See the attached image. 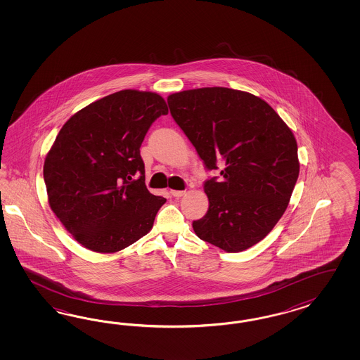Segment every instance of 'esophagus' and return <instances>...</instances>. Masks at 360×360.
<instances>
[{
    "label": "esophagus",
    "instance_id": "esophagus-1",
    "mask_svg": "<svg viewBox=\"0 0 360 360\" xmlns=\"http://www.w3.org/2000/svg\"><path fill=\"white\" fill-rule=\"evenodd\" d=\"M186 191H184V190H172L170 191V194L172 195L175 196V198H179V196H184L185 195Z\"/></svg>",
    "mask_w": 360,
    "mask_h": 360
}]
</instances>
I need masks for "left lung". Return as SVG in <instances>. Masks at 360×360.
Masks as SVG:
<instances>
[{"instance_id":"1","label":"left lung","mask_w":360,"mask_h":360,"mask_svg":"<svg viewBox=\"0 0 360 360\" xmlns=\"http://www.w3.org/2000/svg\"><path fill=\"white\" fill-rule=\"evenodd\" d=\"M170 113L207 170V214L193 221L199 239L226 252L245 251L264 239L289 205L300 162L293 131L252 94L226 87L176 92Z\"/></svg>"}]
</instances>
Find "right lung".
I'll list each match as a JSON object with an SVG mask.
<instances>
[{
    "mask_svg": "<svg viewBox=\"0 0 360 360\" xmlns=\"http://www.w3.org/2000/svg\"><path fill=\"white\" fill-rule=\"evenodd\" d=\"M167 112L158 94L124 89L80 109L58 133L44 165L49 205L83 247L121 251L152 229L166 199L146 188L140 148Z\"/></svg>",
    "mask_w": 360,
    "mask_h": 360,
    "instance_id": "right-lung-1",
    "label": "right lung"
}]
</instances>
